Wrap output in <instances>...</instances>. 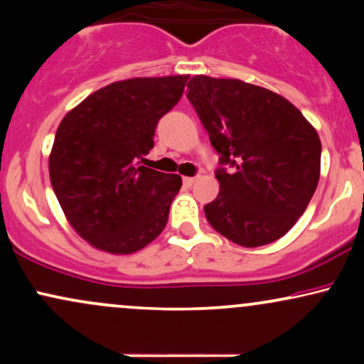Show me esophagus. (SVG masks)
Returning a JSON list of instances; mask_svg holds the SVG:
<instances>
[{
	"label": "esophagus",
	"instance_id": "34e87169",
	"mask_svg": "<svg viewBox=\"0 0 364 364\" xmlns=\"http://www.w3.org/2000/svg\"><path fill=\"white\" fill-rule=\"evenodd\" d=\"M195 181H196V178H190V176L183 178V183H185V186H193Z\"/></svg>",
	"mask_w": 364,
	"mask_h": 364
}]
</instances>
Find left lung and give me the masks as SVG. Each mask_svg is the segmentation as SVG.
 Masks as SVG:
<instances>
[{
	"instance_id": "1",
	"label": "left lung",
	"mask_w": 364,
	"mask_h": 364,
	"mask_svg": "<svg viewBox=\"0 0 364 364\" xmlns=\"http://www.w3.org/2000/svg\"><path fill=\"white\" fill-rule=\"evenodd\" d=\"M186 87L220 164L235 168L217 171L219 195L203 207L208 224L245 248L274 243L318 185V133L294 104L253 83L195 75Z\"/></svg>"
}]
</instances>
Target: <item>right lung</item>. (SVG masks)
<instances>
[{"instance_id": "1", "label": "right lung", "mask_w": 364, "mask_h": 364, "mask_svg": "<svg viewBox=\"0 0 364 364\" xmlns=\"http://www.w3.org/2000/svg\"><path fill=\"white\" fill-rule=\"evenodd\" d=\"M188 75L139 77L95 90L65 114L49 154V179L66 220L111 255L145 248L164 231L178 174L139 166L183 95Z\"/></svg>"}]
</instances>
